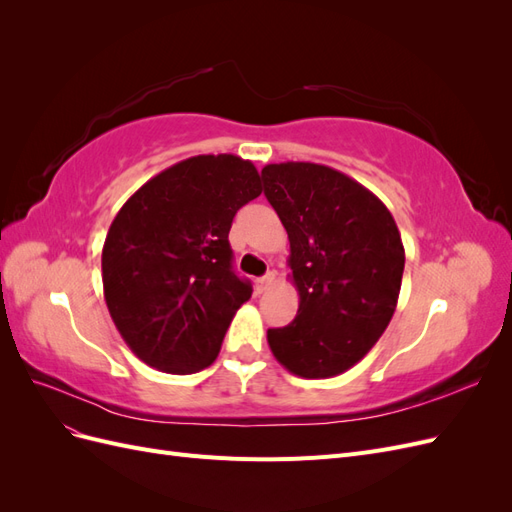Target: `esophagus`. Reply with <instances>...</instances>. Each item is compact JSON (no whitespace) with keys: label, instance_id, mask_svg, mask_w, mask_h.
Returning a JSON list of instances; mask_svg holds the SVG:
<instances>
[{"label":"esophagus","instance_id":"34e87169","mask_svg":"<svg viewBox=\"0 0 512 512\" xmlns=\"http://www.w3.org/2000/svg\"><path fill=\"white\" fill-rule=\"evenodd\" d=\"M273 284H275V273H267V275H262V277H258V280H256V290L258 292H265Z\"/></svg>","mask_w":512,"mask_h":512}]
</instances>
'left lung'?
I'll list each match as a JSON object with an SVG mask.
<instances>
[{"label":"left lung","instance_id":"8db88e82","mask_svg":"<svg viewBox=\"0 0 512 512\" xmlns=\"http://www.w3.org/2000/svg\"><path fill=\"white\" fill-rule=\"evenodd\" d=\"M262 179L299 292L297 318L267 331L269 348L299 378L344 374L395 314L406 262L397 224L374 192L331 166L267 164Z\"/></svg>","mask_w":512,"mask_h":512}]
</instances>
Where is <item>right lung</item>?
I'll return each mask as SVG.
<instances>
[{
	"label": "right lung",
	"mask_w": 512,
	"mask_h": 512,
	"mask_svg": "<svg viewBox=\"0 0 512 512\" xmlns=\"http://www.w3.org/2000/svg\"><path fill=\"white\" fill-rule=\"evenodd\" d=\"M262 194L250 160L194 156L141 185L102 247L104 301L123 342L166 374H196L220 354L252 286L232 271L235 213Z\"/></svg>",
	"instance_id": "add662e5"
}]
</instances>
